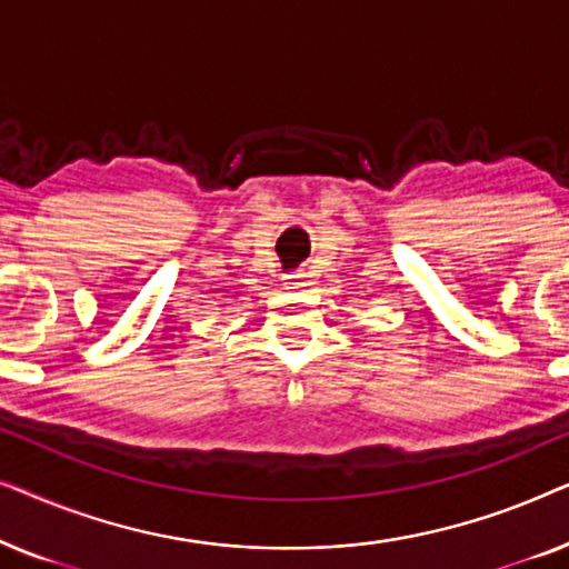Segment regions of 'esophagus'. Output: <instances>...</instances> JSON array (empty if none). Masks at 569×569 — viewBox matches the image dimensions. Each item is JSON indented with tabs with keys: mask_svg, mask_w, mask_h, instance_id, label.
Returning <instances> with one entry per match:
<instances>
[{
	"mask_svg": "<svg viewBox=\"0 0 569 569\" xmlns=\"http://www.w3.org/2000/svg\"><path fill=\"white\" fill-rule=\"evenodd\" d=\"M290 279H292V282H290L292 287H302V284H306V282H302V274H292Z\"/></svg>",
	"mask_w": 569,
	"mask_h": 569,
	"instance_id": "1",
	"label": "esophagus"
}]
</instances>
